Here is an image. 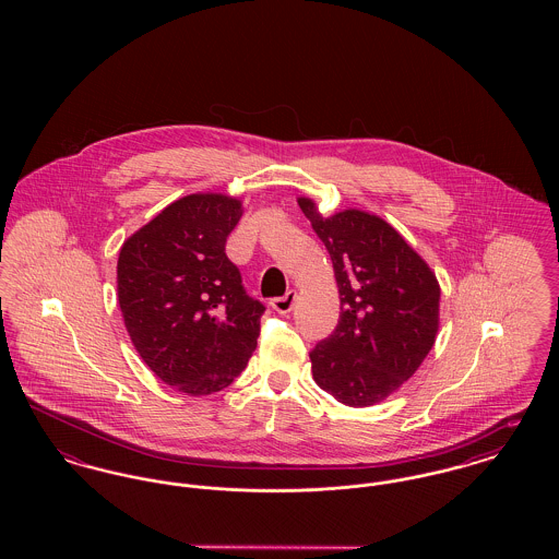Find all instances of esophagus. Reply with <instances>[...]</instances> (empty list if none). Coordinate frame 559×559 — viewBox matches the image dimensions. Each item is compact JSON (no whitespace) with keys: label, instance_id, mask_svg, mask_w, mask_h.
I'll use <instances>...</instances> for the list:
<instances>
[{"label":"esophagus","instance_id":"esophagus-1","mask_svg":"<svg viewBox=\"0 0 559 559\" xmlns=\"http://www.w3.org/2000/svg\"><path fill=\"white\" fill-rule=\"evenodd\" d=\"M295 299H297V293L287 292L283 297H274V299L270 301V306H272L278 314H287V312H292Z\"/></svg>","mask_w":559,"mask_h":559}]
</instances>
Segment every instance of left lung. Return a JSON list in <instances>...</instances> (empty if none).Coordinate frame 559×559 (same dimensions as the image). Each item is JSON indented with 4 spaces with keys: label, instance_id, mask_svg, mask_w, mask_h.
<instances>
[{
    "label": "left lung",
    "instance_id": "8db88e82",
    "mask_svg": "<svg viewBox=\"0 0 559 559\" xmlns=\"http://www.w3.org/2000/svg\"><path fill=\"white\" fill-rule=\"evenodd\" d=\"M324 242L340 289L335 331L310 352L320 390L372 406L421 367L440 324V285L426 260L385 219L344 210L331 217L297 199Z\"/></svg>",
    "mask_w": 559,
    "mask_h": 559
}]
</instances>
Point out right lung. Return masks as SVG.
<instances>
[{
	"label": "right lung",
	"mask_w": 559,
	"mask_h": 559,
	"mask_svg": "<svg viewBox=\"0 0 559 559\" xmlns=\"http://www.w3.org/2000/svg\"><path fill=\"white\" fill-rule=\"evenodd\" d=\"M242 203L188 194L123 242L117 295L126 329L148 369L188 396L228 388L260 337L264 304L249 297L226 239Z\"/></svg>",
	"instance_id": "right-lung-1"
}]
</instances>
